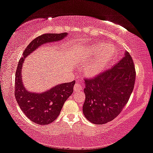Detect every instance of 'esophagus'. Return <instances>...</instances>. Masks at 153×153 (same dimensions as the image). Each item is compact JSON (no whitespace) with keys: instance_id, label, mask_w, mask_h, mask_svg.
<instances>
[{"instance_id":"34e87169","label":"esophagus","mask_w":153,"mask_h":153,"mask_svg":"<svg viewBox=\"0 0 153 153\" xmlns=\"http://www.w3.org/2000/svg\"><path fill=\"white\" fill-rule=\"evenodd\" d=\"M74 89L75 91L78 92V91H79V90H81L82 89V87L81 85L78 84V83H76V84L74 85Z\"/></svg>"}]
</instances>
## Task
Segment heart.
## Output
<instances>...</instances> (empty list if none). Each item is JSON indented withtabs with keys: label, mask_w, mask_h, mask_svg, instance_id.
Here are the masks:
<instances>
[{
	"label": "heart",
	"mask_w": 153,
	"mask_h": 153,
	"mask_svg": "<svg viewBox=\"0 0 153 153\" xmlns=\"http://www.w3.org/2000/svg\"><path fill=\"white\" fill-rule=\"evenodd\" d=\"M89 52V61L98 57L86 67V74L88 76H94L102 71L107 65L112 54V48L105 43H98L93 46Z\"/></svg>",
	"instance_id": "heart-1"
}]
</instances>
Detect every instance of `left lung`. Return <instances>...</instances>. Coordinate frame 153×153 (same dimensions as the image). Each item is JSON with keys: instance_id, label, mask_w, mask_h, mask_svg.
<instances>
[{"instance_id": "obj_1", "label": "left lung", "mask_w": 153, "mask_h": 153, "mask_svg": "<svg viewBox=\"0 0 153 153\" xmlns=\"http://www.w3.org/2000/svg\"><path fill=\"white\" fill-rule=\"evenodd\" d=\"M135 80V66L128 52L112 68L92 78L85 77L83 113L86 118L101 125L117 117L128 102Z\"/></svg>"}]
</instances>
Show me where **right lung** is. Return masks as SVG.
I'll return each mask as SVG.
<instances>
[{"label": "right lung", "mask_w": 153, "mask_h": 153, "mask_svg": "<svg viewBox=\"0 0 153 153\" xmlns=\"http://www.w3.org/2000/svg\"><path fill=\"white\" fill-rule=\"evenodd\" d=\"M67 33H45L31 42L23 53L15 72V96L21 109L30 120L40 125H47L55 121L60 113L64 102L74 92L76 81L64 83L42 93L30 92L22 82V68L26 56L40 45L56 42L65 38Z\"/></svg>", "instance_id": "1"}]
</instances>
